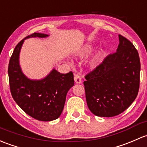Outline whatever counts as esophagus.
I'll return each mask as SVG.
<instances>
[{"label": "esophagus", "instance_id": "esophagus-1", "mask_svg": "<svg viewBox=\"0 0 147 147\" xmlns=\"http://www.w3.org/2000/svg\"><path fill=\"white\" fill-rule=\"evenodd\" d=\"M74 80H75V83H77V84H80V83H81V82H82L81 77H80L79 75H74Z\"/></svg>", "mask_w": 147, "mask_h": 147}]
</instances>
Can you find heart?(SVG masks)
<instances>
[{"instance_id":"b5f03b06","label":"heart","mask_w":147,"mask_h":147,"mask_svg":"<svg viewBox=\"0 0 147 147\" xmlns=\"http://www.w3.org/2000/svg\"><path fill=\"white\" fill-rule=\"evenodd\" d=\"M89 52H90V49L88 47H86V48H85V49H82V50L79 53L78 55L80 57V58H84V57L86 56V55L89 53ZM96 58H95L92 60V62L94 63V62H96Z\"/></svg>"}]
</instances>
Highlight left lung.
<instances>
[{
	"mask_svg": "<svg viewBox=\"0 0 147 147\" xmlns=\"http://www.w3.org/2000/svg\"><path fill=\"white\" fill-rule=\"evenodd\" d=\"M116 52L108 55L85 76L86 100L92 113L113 117L135 100L140 80V60L133 44L119 34Z\"/></svg>",
	"mask_w": 147,
	"mask_h": 147,
	"instance_id": "1",
	"label": "left lung"
}]
</instances>
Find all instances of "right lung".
Instances as JSON below:
<instances>
[{"mask_svg":"<svg viewBox=\"0 0 147 147\" xmlns=\"http://www.w3.org/2000/svg\"><path fill=\"white\" fill-rule=\"evenodd\" d=\"M48 36L35 32L20 41L14 49L8 65L9 84L12 98L26 113L41 121H51L59 118L67 92L74 85L72 72L61 74L53 69L42 80H34L27 78L22 71L19 57L24 40Z\"/></svg>","mask_w":147,"mask_h":147,"instance_id":"right-lung-1","label":"right lung"}]
</instances>
